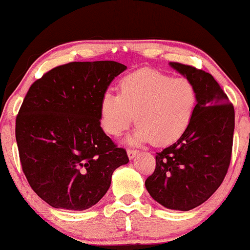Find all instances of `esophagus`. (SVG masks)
I'll use <instances>...</instances> for the list:
<instances>
[{
	"label": "esophagus",
	"instance_id": "34e87169",
	"mask_svg": "<svg viewBox=\"0 0 250 250\" xmlns=\"http://www.w3.org/2000/svg\"><path fill=\"white\" fill-rule=\"evenodd\" d=\"M127 154H128V157H129V159L133 160L134 157L136 156L137 154H139V151L135 150V149H128V150H127Z\"/></svg>",
	"mask_w": 250,
	"mask_h": 250
}]
</instances>
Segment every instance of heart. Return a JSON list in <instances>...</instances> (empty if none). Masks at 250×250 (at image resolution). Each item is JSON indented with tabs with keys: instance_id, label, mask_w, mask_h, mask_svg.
<instances>
[{
	"instance_id": "heart-1",
	"label": "heart",
	"mask_w": 250,
	"mask_h": 250,
	"mask_svg": "<svg viewBox=\"0 0 250 250\" xmlns=\"http://www.w3.org/2000/svg\"><path fill=\"white\" fill-rule=\"evenodd\" d=\"M119 90V95L109 91L103 94L101 125L105 133L120 136L135 120L139 125L128 137L131 145L150 141L157 146L170 145L185 134L196 110L193 83L156 70L129 74L121 80Z\"/></svg>"
}]
</instances>
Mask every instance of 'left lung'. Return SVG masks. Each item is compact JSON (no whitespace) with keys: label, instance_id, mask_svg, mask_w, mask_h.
Here are the masks:
<instances>
[{"label":"left lung","instance_id":"left-lung-1","mask_svg":"<svg viewBox=\"0 0 250 250\" xmlns=\"http://www.w3.org/2000/svg\"><path fill=\"white\" fill-rule=\"evenodd\" d=\"M196 89V110L185 134L156 153V167L146 180L150 196L163 207L187 211L202 205L228 171L235 127L234 107L209 73L170 62Z\"/></svg>","mask_w":250,"mask_h":250}]
</instances>
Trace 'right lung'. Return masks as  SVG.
Segmentation results:
<instances>
[{"mask_svg":"<svg viewBox=\"0 0 250 250\" xmlns=\"http://www.w3.org/2000/svg\"><path fill=\"white\" fill-rule=\"evenodd\" d=\"M127 69L115 61L70 62L31 84L16 117L22 170L33 190L54 208L84 210L129 162L101 128L100 103Z\"/></svg>","mask_w":250,"mask_h":250,"instance_id":"add662e5","label":"right lung"}]
</instances>
